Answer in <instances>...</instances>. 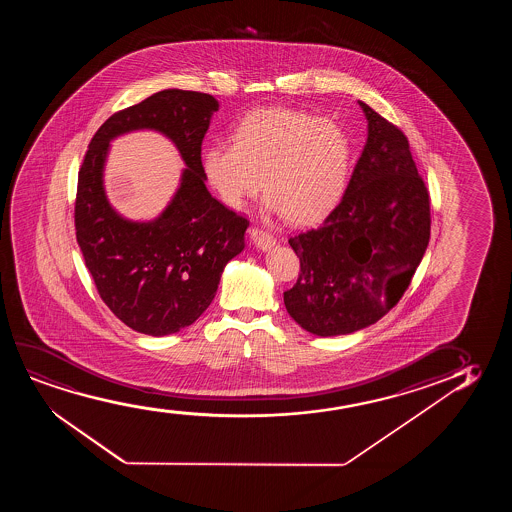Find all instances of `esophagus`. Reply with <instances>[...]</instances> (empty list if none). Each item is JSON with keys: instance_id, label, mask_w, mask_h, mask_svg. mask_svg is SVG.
I'll return each instance as SVG.
<instances>
[{"instance_id": "1", "label": "esophagus", "mask_w": 512, "mask_h": 512, "mask_svg": "<svg viewBox=\"0 0 512 512\" xmlns=\"http://www.w3.org/2000/svg\"><path fill=\"white\" fill-rule=\"evenodd\" d=\"M250 238H252L253 245L260 248V250H271L276 245V238H274L271 232L259 229V227H253L250 231Z\"/></svg>"}]
</instances>
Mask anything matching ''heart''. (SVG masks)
Returning a JSON list of instances; mask_svg holds the SVG:
<instances>
[{"label":"heart","instance_id":"1","mask_svg":"<svg viewBox=\"0 0 512 512\" xmlns=\"http://www.w3.org/2000/svg\"><path fill=\"white\" fill-rule=\"evenodd\" d=\"M203 175L220 203L239 208L260 187L266 206L288 222L315 224L343 199L353 143L343 126L311 113L271 106L246 113L232 145L203 152Z\"/></svg>","mask_w":512,"mask_h":512}]
</instances>
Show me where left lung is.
<instances>
[{"label":"left lung","instance_id":"obj_1","mask_svg":"<svg viewBox=\"0 0 512 512\" xmlns=\"http://www.w3.org/2000/svg\"><path fill=\"white\" fill-rule=\"evenodd\" d=\"M367 143L348 189L323 224L288 239L301 260L283 294L288 315L315 336L365 329L404 295L430 239V199L406 134L358 101Z\"/></svg>","mask_w":512,"mask_h":512}]
</instances>
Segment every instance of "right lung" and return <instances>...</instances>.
<instances>
[{"label":"right lung","instance_id":"obj_1","mask_svg":"<svg viewBox=\"0 0 512 512\" xmlns=\"http://www.w3.org/2000/svg\"><path fill=\"white\" fill-rule=\"evenodd\" d=\"M218 101L204 92L166 89L113 113L92 136L78 171L75 229L101 299L127 327L168 336L203 315L229 260L245 248L250 222L206 189L201 145ZM150 128L176 143L186 169L159 218L134 223L112 210L104 192L109 143Z\"/></svg>","mask_w":512,"mask_h":512}]
</instances>
